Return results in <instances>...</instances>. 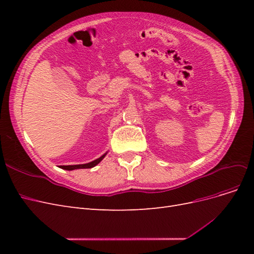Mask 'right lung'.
I'll use <instances>...</instances> for the list:
<instances>
[{
    "label": "right lung",
    "mask_w": 254,
    "mask_h": 254,
    "mask_svg": "<svg viewBox=\"0 0 254 254\" xmlns=\"http://www.w3.org/2000/svg\"><path fill=\"white\" fill-rule=\"evenodd\" d=\"M106 153H107V152H106ZM106 153H105V155H103L102 157H99L98 159H96V160H94V161H92V162H90V163L78 164V165H60L59 167L63 168V170H66V171L78 170V168H91V167H94L95 165H97V164H98L99 162H101V161L105 158Z\"/></svg>",
    "instance_id": "right-lung-1"
}]
</instances>
